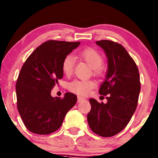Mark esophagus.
Listing matches in <instances>:
<instances>
[{"mask_svg":"<svg viewBox=\"0 0 158 158\" xmlns=\"http://www.w3.org/2000/svg\"><path fill=\"white\" fill-rule=\"evenodd\" d=\"M85 98H82V97L81 96H78V103H79V102L82 101V100H84Z\"/></svg>","mask_w":158,"mask_h":158,"instance_id":"obj_1","label":"esophagus"}]
</instances>
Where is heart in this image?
Here are the masks:
<instances>
[{
	"mask_svg": "<svg viewBox=\"0 0 158 158\" xmlns=\"http://www.w3.org/2000/svg\"><path fill=\"white\" fill-rule=\"evenodd\" d=\"M79 56L90 67H92L95 73H100V66L103 63V58L97 50L91 48H85L79 52ZM74 63L75 60L73 57L71 55H67L65 57L62 62V69L64 74L67 76L72 74L74 68ZM96 85V82L93 80H74L69 83L68 88L72 92L84 95L94 88Z\"/></svg>",
	"mask_w": 158,
	"mask_h": 158,
	"instance_id": "b5f03b06",
	"label": "heart"
}]
</instances>
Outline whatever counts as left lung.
Instances as JSON below:
<instances>
[{"mask_svg":"<svg viewBox=\"0 0 158 158\" xmlns=\"http://www.w3.org/2000/svg\"><path fill=\"white\" fill-rule=\"evenodd\" d=\"M108 60L104 82L99 94H108L107 103L89 100L91 109L88 112V125L94 133L110 137L127 126L136 110L140 92L139 73L136 63L121 44L111 40L97 41Z\"/></svg>","mask_w":158,"mask_h":158,"instance_id":"left-lung-1","label":"left lung"}]
</instances>
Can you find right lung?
<instances>
[{"mask_svg": "<svg viewBox=\"0 0 158 158\" xmlns=\"http://www.w3.org/2000/svg\"><path fill=\"white\" fill-rule=\"evenodd\" d=\"M80 42L48 40L26 60L15 85L17 108L25 127L34 133L46 135L59 129L66 114L77 101L67 92L63 98L51 91L64 75L62 62Z\"/></svg>", "mask_w": 158, "mask_h": 158, "instance_id": "right-lung-1", "label": "right lung"}]
</instances>
